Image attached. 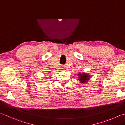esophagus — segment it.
I'll use <instances>...</instances> for the list:
<instances>
[{
    "label": "esophagus",
    "instance_id": "34e87169",
    "mask_svg": "<svg viewBox=\"0 0 125 125\" xmlns=\"http://www.w3.org/2000/svg\"><path fill=\"white\" fill-rule=\"evenodd\" d=\"M65 66H62V67H61V68H62V69H64L65 68Z\"/></svg>",
    "mask_w": 125,
    "mask_h": 125
}]
</instances>
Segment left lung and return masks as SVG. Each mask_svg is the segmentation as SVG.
I'll list each match as a JSON object with an SVG mask.
<instances>
[{
  "instance_id": "left-lung-1",
  "label": "left lung",
  "mask_w": 125,
  "mask_h": 125,
  "mask_svg": "<svg viewBox=\"0 0 125 125\" xmlns=\"http://www.w3.org/2000/svg\"><path fill=\"white\" fill-rule=\"evenodd\" d=\"M78 79L81 83H86L90 79V75H89L87 73H78Z\"/></svg>"
}]
</instances>
